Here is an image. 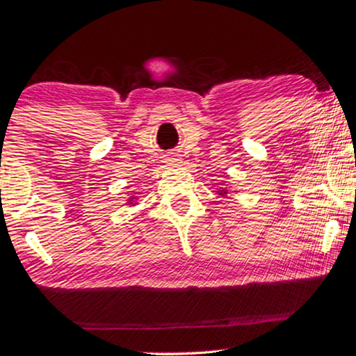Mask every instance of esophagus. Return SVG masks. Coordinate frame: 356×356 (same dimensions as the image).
Listing matches in <instances>:
<instances>
[{
  "mask_svg": "<svg viewBox=\"0 0 356 356\" xmlns=\"http://www.w3.org/2000/svg\"><path fill=\"white\" fill-rule=\"evenodd\" d=\"M177 162L178 159H175V157H168V163H170V165H177Z\"/></svg>",
  "mask_w": 356,
  "mask_h": 356,
  "instance_id": "34e87169",
  "label": "esophagus"
}]
</instances>
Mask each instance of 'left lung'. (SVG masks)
<instances>
[{
    "label": "left lung",
    "instance_id": "1",
    "mask_svg": "<svg viewBox=\"0 0 356 356\" xmlns=\"http://www.w3.org/2000/svg\"><path fill=\"white\" fill-rule=\"evenodd\" d=\"M218 193H220L221 195H226V194H227V191H226V189H221V191H218Z\"/></svg>",
    "mask_w": 356,
    "mask_h": 356
}]
</instances>
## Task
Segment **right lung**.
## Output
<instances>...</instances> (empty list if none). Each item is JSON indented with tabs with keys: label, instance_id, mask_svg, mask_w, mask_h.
Listing matches in <instances>:
<instances>
[{
	"label": "right lung",
	"instance_id": "1",
	"mask_svg": "<svg viewBox=\"0 0 356 356\" xmlns=\"http://www.w3.org/2000/svg\"><path fill=\"white\" fill-rule=\"evenodd\" d=\"M134 200H135V197H132V199H129V204H132Z\"/></svg>",
	"mask_w": 356,
	"mask_h": 356
}]
</instances>
